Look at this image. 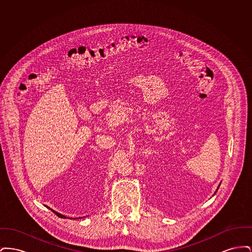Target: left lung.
<instances>
[{"mask_svg":"<svg viewBox=\"0 0 252 252\" xmlns=\"http://www.w3.org/2000/svg\"><path fill=\"white\" fill-rule=\"evenodd\" d=\"M219 186H220V185H219ZM219 186H218V188H219ZM218 188H217V190H218ZM217 190H216V191H217ZM216 192H215V193H216Z\"/></svg>","mask_w":252,"mask_h":252,"instance_id":"obj_1","label":"left lung"}]
</instances>
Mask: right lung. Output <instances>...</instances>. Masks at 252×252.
Returning a JSON list of instances; mask_svg holds the SVG:
<instances>
[{"mask_svg":"<svg viewBox=\"0 0 252 252\" xmlns=\"http://www.w3.org/2000/svg\"><path fill=\"white\" fill-rule=\"evenodd\" d=\"M44 206H45V207H47L46 205H44ZM47 208H49V207H47ZM49 209H50V210H51V211H52V212H53L54 214H56L57 216H59V217H61V218H67L66 216H63V215H61V214H60V213H58V212H56V211H54V210H52L51 208H49ZM80 218H81V217H80ZM70 219H79V218H70Z\"/></svg>","mask_w":252,"mask_h":252,"instance_id":"obj_1","label":"right lung"}]
</instances>
